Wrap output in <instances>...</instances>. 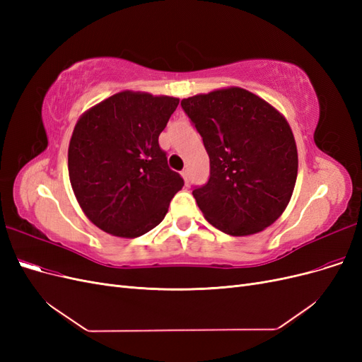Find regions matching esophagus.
I'll list each match as a JSON object with an SVG mask.
<instances>
[{
    "label": "esophagus",
    "mask_w": 362,
    "mask_h": 362,
    "mask_svg": "<svg viewBox=\"0 0 362 362\" xmlns=\"http://www.w3.org/2000/svg\"><path fill=\"white\" fill-rule=\"evenodd\" d=\"M181 175H182V178H184V182L189 185V182H190V175H189V170H187V169H184V170L181 172Z\"/></svg>",
    "instance_id": "esophagus-1"
}]
</instances>
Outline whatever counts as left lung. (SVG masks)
Returning a JSON list of instances; mask_svg holds the SVG:
<instances>
[{"label":"left lung","mask_w":362,"mask_h":362,"mask_svg":"<svg viewBox=\"0 0 362 362\" xmlns=\"http://www.w3.org/2000/svg\"><path fill=\"white\" fill-rule=\"evenodd\" d=\"M181 107L210 157V178L193 190L206 221L234 237L270 226L298 178V148L286 117L240 87L185 98Z\"/></svg>","instance_id":"1"}]
</instances>
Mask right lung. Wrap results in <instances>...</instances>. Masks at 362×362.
Segmentation results:
<instances>
[{"mask_svg": "<svg viewBox=\"0 0 362 362\" xmlns=\"http://www.w3.org/2000/svg\"><path fill=\"white\" fill-rule=\"evenodd\" d=\"M178 98L119 92L87 110L68 149L69 180L81 210L103 231L144 235L168 213L184 180L168 166L158 136Z\"/></svg>", "mask_w": 362, "mask_h": 362, "instance_id": "1", "label": "right lung"}]
</instances>
